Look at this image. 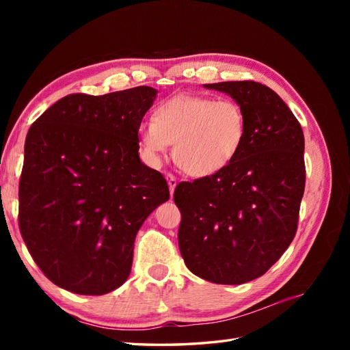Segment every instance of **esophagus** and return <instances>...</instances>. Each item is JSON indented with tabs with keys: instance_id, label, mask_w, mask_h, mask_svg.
I'll return each instance as SVG.
<instances>
[{
	"instance_id": "34e87169",
	"label": "esophagus",
	"mask_w": 350,
	"mask_h": 350,
	"mask_svg": "<svg viewBox=\"0 0 350 350\" xmlns=\"http://www.w3.org/2000/svg\"><path fill=\"white\" fill-rule=\"evenodd\" d=\"M166 179H167V185H169V191H171V194H174L175 191V187L178 184L176 181V176L172 175V174H166Z\"/></svg>"
}]
</instances>
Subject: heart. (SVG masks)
I'll list each match as a JSON object with an SVG mask.
<instances>
[{
	"label": "heart",
	"mask_w": 350,
	"mask_h": 350,
	"mask_svg": "<svg viewBox=\"0 0 350 350\" xmlns=\"http://www.w3.org/2000/svg\"><path fill=\"white\" fill-rule=\"evenodd\" d=\"M139 133L150 161H161L175 144L178 166L203 178L224 171L238 157L247 140V115L234 99L179 94L163 102Z\"/></svg>",
	"instance_id": "obj_1"
}]
</instances>
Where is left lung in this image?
<instances>
[{
    "label": "left lung",
    "instance_id": "obj_1",
    "mask_svg": "<svg viewBox=\"0 0 350 350\" xmlns=\"http://www.w3.org/2000/svg\"><path fill=\"white\" fill-rule=\"evenodd\" d=\"M245 111L247 140L224 171L178 184V245L188 270L219 283L262 276L298 229L305 189L304 133L278 93L257 81L204 84Z\"/></svg>",
    "mask_w": 350,
    "mask_h": 350
}]
</instances>
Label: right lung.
<instances>
[{"mask_svg": "<svg viewBox=\"0 0 350 350\" xmlns=\"http://www.w3.org/2000/svg\"><path fill=\"white\" fill-rule=\"evenodd\" d=\"M156 90L72 93L31 124L18 183L20 234L42 273L79 295H105L131 271L137 232L169 200L142 163L139 130Z\"/></svg>", "mask_w": 350, "mask_h": 350, "instance_id": "add662e5", "label": "right lung"}]
</instances>
